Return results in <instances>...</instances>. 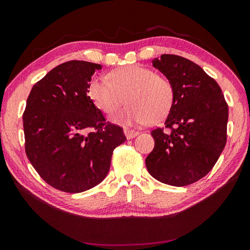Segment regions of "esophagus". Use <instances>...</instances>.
I'll return each mask as SVG.
<instances>
[{
    "mask_svg": "<svg viewBox=\"0 0 250 250\" xmlns=\"http://www.w3.org/2000/svg\"><path fill=\"white\" fill-rule=\"evenodd\" d=\"M125 134L126 139H133V138L137 137V135L139 134V132H138V131H135V130L125 129Z\"/></svg>",
    "mask_w": 250,
    "mask_h": 250,
    "instance_id": "esophagus-1",
    "label": "esophagus"
}]
</instances>
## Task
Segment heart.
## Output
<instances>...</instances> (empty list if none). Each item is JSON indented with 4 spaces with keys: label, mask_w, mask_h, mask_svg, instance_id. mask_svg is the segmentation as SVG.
Instances as JSON below:
<instances>
[{
    "label": "heart",
    "mask_w": 250,
    "mask_h": 250,
    "mask_svg": "<svg viewBox=\"0 0 250 250\" xmlns=\"http://www.w3.org/2000/svg\"><path fill=\"white\" fill-rule=\"evenodd\" d=\"M88 94L101 111L113 115L128 103L116 120L124 125L156 124L174 104V84L167 76L146 67L130 65L110 71L108 79H92Z\"/></svg>",
    "instance_id": "b5f03b06"
}]
</instances>
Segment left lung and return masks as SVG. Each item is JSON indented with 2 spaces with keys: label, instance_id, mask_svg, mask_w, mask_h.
I'll list each match as a JSON object with an SVG mask.
<instances>
[{
  "label": "left lung",
  "instance_id": "left-lung-1",
  "mask_svg": "<svg viewBox=\"0 0 250 250\" xmlns=\"http://www.w3.org/2000/svg\"><path fill=\"white\" fill-rule=\"evenodd\" d=\"M152 62L172 80L175 95L164 126L151 131L154 149L146 166L164 184L189 185L213 168L225 147L228 105L218 83L195 62L171 54Z\"/></svg>",
  "mask_w": 250,
  "mask_h": 250
}]
</instances>
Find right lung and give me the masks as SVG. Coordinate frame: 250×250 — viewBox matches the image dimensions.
Listing matches in <instances>:
<instances>
[{
  "mask_svg": "<svg viewBox=\"0 0 250 250\" xmlns=\"http://www.w3.org/2000/svg\"><path fill=\"white\" fill-rule=\"evenodd\" d=\"M101 65L69 61L34 84L23 113L25 152L46 183L80 193L107 176L113 150L126 138L88 96Z\"/></svg>",
  "mask_w": 250,
  "mask_h": 250,
  "instance_id": "right-lung-1",
  "label": "right lung"
}]
</instances>
